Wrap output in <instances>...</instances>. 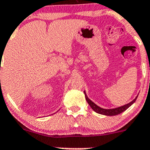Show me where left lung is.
<instances>
[{
    "instance_id": "left-lung-1",
    "label": "left lung",
    "mask_w": 150,
    "mask_h": 150,
    "mask_svg": "<svg viewBox=\"0 0 150 150\" xmlns=\"http://www.w3.org/2000/svg\"><path fill=\"white\" fill-rule=\"evenodd\" d=\"M84 94L85 96H86V99L87 102H88V104L90 105V107H91V109L93 110L95 112L99 113V114L105 115V116H116V115L120 114V113H122V112H124L125 110H126L128 107H131V106L134 103L135 100H136V99H137V96L132 101H131L130 103H128V104H125V105L122 106V107H117V108H113V109H104V108H101V107H98V106L96 105L94 102L91 101V100L88 98V97H87L86 93V91H85Z\"/></svg>"
}]
</instances>
